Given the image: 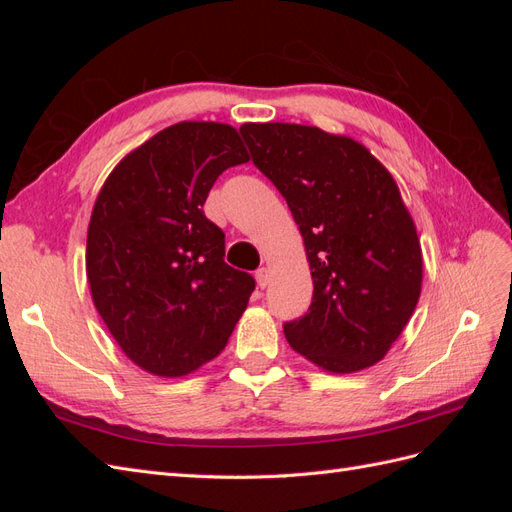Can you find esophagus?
<instances>
[{
    "label": "esophagus",
    "instance_id": "34e87169",
    "mask_svg": "<svg viewBox=\"0 0 512 512\" xmlns=\"http://www.w3.org/2000/svg\"><path fill=\"white\" fill-rule=\"evenodd\" d=\"M256 282H258L260 288H267L271 284V271L267 267H260L256 271Z\"/></svg>",
    "mask_w": 512,
    "mask_h": 512
}]
</instances>
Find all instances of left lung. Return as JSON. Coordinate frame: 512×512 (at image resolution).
I'll return each instance as SVG.
<instances>
[{
  "instance_id": "obj_1",
  "label": "left lung",
  "mask_w": 512,
  "mask_h": 512,
  "mask_svg": "<svg viewBox=\"0 0 512 512\" xmlns=\"http://www.w3.org/2000/svg\"><path fill=\"white\" fill-rule=\"evenodd\" d=\"M239 132L286 198L312 269V305L284 324L288 344L335 374L378 363L423 282L421 243L395 179L348 136L299 123H245Z\"/></svg>"
}]
</instances>
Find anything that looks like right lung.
Returning <instances> with one entry per match:
<instances>
[{"mask_svg":"<svg viewBox=\"0 0 512 512\" xmlns=\"http://www.w3.org/2000/svg\"><path fill=\"white\" fill-rule=\"evenodd\" d=\"M250 160L226 123L181 121L123 158L87 230L98 314L130 359L179 378L218 356L256 288L224 262V232L203 211L226 168Z\"/></svg>","mask_w":512,"mask_h":512,"instance_id":"obj_1","label":"right lung"}]
</instances>
